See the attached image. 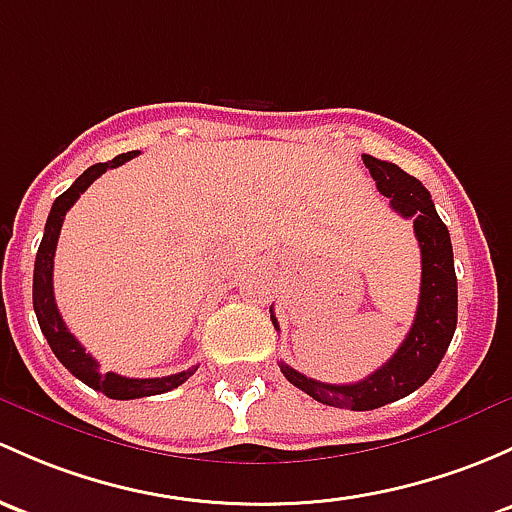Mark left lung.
I'll return each instance as SVG.
<instances>
[{
    "label": "left lung",
    "mask_w": 512,
    "mask_h": 512,
    "mask_svg": "<svg viewBox=\"0 0 512 512\" xmlns=\"http://www.w3.org/2000/svg\"><path fill=\"white\" fill-rule=\"evenodd\" d=\"M365 169L378 184V191L390 198V208L402 218L414 220V235L422 250V287L414 324L397 348V353L360 383L331 385L306 378L299 370L279 363L284 378L294 387L304 390L316 402L341 410L365 412L407 397L432 378L444 358L456 331V309H459V289H456L454 250H451L449 230L439 218L429 191L414 176L402 171L397 164L380 161L363 154ZM272 311V309H270ZM272 324L279 331L277 316Z\"/></svg>",
    "instance_id": "left-lung-1"
}]
</instances>
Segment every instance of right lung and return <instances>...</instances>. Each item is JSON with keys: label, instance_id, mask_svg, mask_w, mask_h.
Masks as SVG:
<instances>
[{"label": "right lung", "instance_id": "add662e5", "mask_svg": "<svg viewBox=\"0 0 512 512\" xmlns=\"http://www.w3.org/2000/svg\"><path fill=\"white\" fill-rule=\"evenodd\" d=\"M139 152H127L115 157L105 164H93L90 169H85L78 179L73 181V186L68 191H63L61 196L53 201L51 213H48L46 228H43V240L36 252V265H34V311L39 326L46 336L48 346L56 353V358L66 365L68 370L78 380H83L85 385H90L93 390L102 392L110 400H137V397H152L161 395V392H169L181 383H186L196 368H188L184 373L166 375V378H125V375L117 373H100L98 360L90 353H85V348L80 346L78 338L68 331L66 321H63L61 311L56 306V297H53V257H56V245L58 235H61V225L66 220V213L71 211V206L80 198V193L93 184L98 176L105 174L107 169H117L125 161L134 159Z\"/></svg>", "mask_w": 512, "mask_h": 512}]
</instances>
